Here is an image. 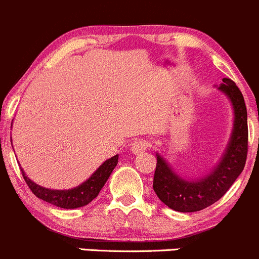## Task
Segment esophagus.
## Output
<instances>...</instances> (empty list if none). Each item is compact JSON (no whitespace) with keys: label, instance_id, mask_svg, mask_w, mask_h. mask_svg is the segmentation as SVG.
Here are the masks:
<instances>
[{"label":"esophagus","instance_id":"34e87169","mask_svg":"<svg viewBox=\"0 0 259 259\" xmlns=\"http://www.w3.org/2000/svg\"><path fill=\"white\" fill-rule=\"evenodd\" d=\"M148 146H149L148 140L138 139L130 145V149H132V151L134 154H139V153H143V151H145L146 149H148Z\"/></svg>","mask_w":259,"mask_h":259}]
</instances>
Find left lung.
<instances>
[{
	"mask_svg": "<svg viewBox=\"0 0 259 259\" xmlns=\"http://www.w3.org/2000/svg\"><path fill=\"white\" fill-rule=\"evenodd\" d=\"M233 108V129L223 155L205 176L189 179L177 173L168 160L156 153V168L153 188L159 199L170 209L192 213L221 199L244 168L248 151L247 108L244 98L231 79H223L218 86Z\"/></svg>",
	"mask_w": 259,
	"mask_h": 259,
	"instance_id": "left-lung-1",
	"label": "left lung"
}]
</instances>
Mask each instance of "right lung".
<instances>
[{
  "label": "right lung",
  "mask_w": 259,
  "mask_h": 259,
  "mask_svg": "<svg viewBox=\"0 0 259 259\" xmlns=\"http://www.w3.org/2000/svg\"><path fill=\"white\" fill-rule=\"evenodd\" d=\"M117 160H119V155H115L113 158L108 159L104 161L89 179L81 183L77 187L71 188V189H50V188L41 187V185L36 184L32 182L27 176H26L25 170L21 168V173H22L23 179L27 183L30 187L31 192L40 199L45 200L52 205H56L59 208H64V209H75V208L83 207V205L89 204L93 202L96 197H98L99 192L103 189L105 185L106 180L110 177L111 171L114 170L116 166Z\"/></svg>",
  "instance_id": "1"
}]
</instances>
